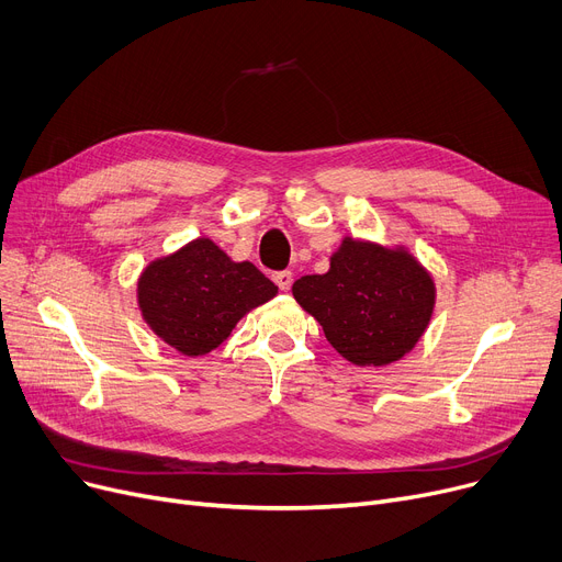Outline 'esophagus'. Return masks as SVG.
<instances>
[{"label": "esophagus", "mask_w": 562, "mask_h": 562, "mask_svg": "<svg viewBox=\"0 0 562 562\" xmlns=\"http://www.w3.org/2000/svg\"><path fill=\"white\" fill-rule=\"evenodd\" d=\"M273 280H276V284L280 286V291H289V289H291V282H293V276H291V271H278V273L273 276Z\"/></svg>", "instance_id": "34e87169"}]
</instances>
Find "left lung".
<instances>
[{
  "mask_svg": "<svg viewBox=\"0 0 562 562\" xmlns=\"http://www.w3.org/2000/svg\"><path fill=\"white\" fill-rule=\"evenodd\" d=\"M291 291L339 356L358 367L401 360L435 305V284L415 257L352 239L333 255L328 273L305 276Z\"/></svg>",
  "mask_w": 562,
  "mask_h": 562,
  "instance_id": "8db88e82",
  "label": "left lung"
}]
</instances>
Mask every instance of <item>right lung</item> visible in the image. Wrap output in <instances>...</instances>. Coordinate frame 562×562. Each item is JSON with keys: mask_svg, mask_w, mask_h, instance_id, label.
Here are the masks:
<instances>
[{"mask_svg": "<svg viewBox=\"0 0 562 562\" xmlns=\"http://www.w3.org/2000/svg\"><path fill=\"white\" fill-rule=\"evenodd\" d=\"M276 293L278 286L255 263L232 261L210 239L153 261L138 280L147 326L184 356L218 348L241 316Z\"/></svg>", "mask_w": 562, "mask_h": 562, "instance_id": "obj_1", "label": "right lung"}]
</instances>
